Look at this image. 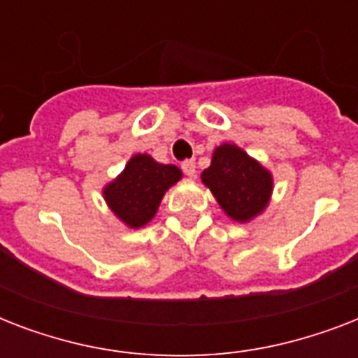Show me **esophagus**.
Segmentation results:
<instances>
[{
    "mask_svg": "<svg viewBox=\"0 0 358 358\" xmlns=\"http://www.w3.org/2000/svg\"><path fill=\"white\" fill-rule=\"evenodd\" d=\"M182 171H184L185 176H195L196 173V165L193 159H185V162H182Z\"/></svg>",
    "mask_w": 358,
    "mask_h": 358,
    "instance_id": "34e87169",
    "label": "esophagus"
}]
</instances>
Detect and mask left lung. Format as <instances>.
Here are the masks:
<instances>
[{
  "label": "left lung",
  "instance_id": "1",
  "mask_svg": "<svg viewBox=\"0 0 358 358\" xmlns=\"http://www.w3.org/2000/svg\"><path fill=\"white\" fill-rule=\"evenodd\" d=\"M202 182L224 212L241 223L266 208L273 189L271 174L234 145L215 148L212 165L202 173Z\"/></svg>",
  "mask_w": 358,
  "mask_h": 358
}]
</instances>
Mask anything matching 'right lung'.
<instances>
[{
    "label": "right lung",
    "instance_id": "1",
    "mask_svg": "<svg viewBox=\"0 0 358 358\" xmlns=\"http://www.w3.org/2000/svg\"><path fill=\"white\" fill-rule=\"evenodd\" d=\"M180 178L178 167L162 165L146 154H137L119 178L103 189V195L117 217L131 229H139L156 215L165 191Z\"/></svg>",
    "mask_w": 358,
    "mask_h": 358
}]
</instances>
